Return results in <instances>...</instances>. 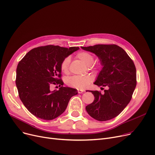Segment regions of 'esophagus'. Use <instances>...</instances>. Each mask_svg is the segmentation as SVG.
I'll list each match as a JSON object with an SVG mask.
<instances>
[{
    "mask_svg": "<svg viewBox=\"0 0 155 155\" xmlns=\"http://www.w3.org/2000/svg\"><path fill=\"white\" fill-rule=\"evenodd\" d=\"M84 92V90L78 89V94H82V93H83Z\"/></svg>",
    "mask_w": 155,
    "mask_h": 155,
    "instance_id": "esophagus-1",
    "label": "esophagus"
}]
</instances>
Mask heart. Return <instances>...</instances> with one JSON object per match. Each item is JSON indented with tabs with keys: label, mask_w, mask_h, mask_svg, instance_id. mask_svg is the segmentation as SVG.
<instances>
[{
	"label": "heart",
	"mask_w": 155,
	"mask_h": 155,
	"mask_svg": "<svg viewBox=\"0 0 155 155\" xmlns=\"http://www.w3.org/2000/svg\"><path fill=\"white\" fill-rule=\"evenodd\" d=\"M77 58L87 66H90L94 62V56L92 54L88 52H80L78 53ZM70 63V58L69 56L65 58L60 65V68L63 73L68 72L69 65ZM92 77L90 75L85 76H73L68 78V84L75 88L84 89L88 86L92 81Z\"/></svg>",
	"instance_id": "heart-1"
}]
</instances>
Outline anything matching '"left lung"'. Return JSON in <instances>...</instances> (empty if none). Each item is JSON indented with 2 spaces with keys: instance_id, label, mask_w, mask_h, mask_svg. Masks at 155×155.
I'll use <instances>...</instances> for the list:
<instances>
[{
  "instance_id": "1",
  "label": "left lung",
  "mask_w": 155,
  "mask_h": 155,
  "mask_svg": "<svg viewBox=\"0 0 155 155\" xmlns=\"http://www.w3.org/2000/svg\"><path fill=\"white\" fill-rule=\"evenodd\" d=\"M81 48L95 54L102 66L94 84L108 87L103 94L97 91H89L95 97L85 107L86 111L98 121L110 120L118 116L131 100L136 87V66L127 52L117 45L98 44Z\"/></svg>"
}]
</instances>
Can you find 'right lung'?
Wrapping results in <instances>:
<instances>
[{
	"label": "right lung",
	"mask_w": 155,
	"mask_h": 155,
	"mask_svg": "<svg viewBox=\"0 0 155 155\" xmlns=\"http://www.w3.org/2000/svg\"><path fill=\"white\" fill-rule=\"evenodd\" d=\"M78 49V47H38L19 62L16 78L19 96L36 117L45 120L57 118L65 111L70 98L78 94L76 89L63 86L60 65L65 58ZM52 84H59L60 88L51 91Z\"/></svg>",
	"instance_id": "obj_1"
}]
</instances>
